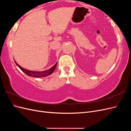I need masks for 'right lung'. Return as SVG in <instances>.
I'll return each instance as SVG.
<instances>
[{
    "mask_svg": "<svg viewBox=\"0 0 131 131\" xmlns=\"http://www.w3.org/2000/svg\"><path fill=\"white\" fill-rule=\"evenodd\" d=\"M15 62L16 63V65L19 67V68H20V69L22 71V72L26 73L27 75H28V76L33 77L35 78H41V77H45L46 76H48V75L51 74L53 72V71L54 70L55 68H56V67L57 66V63H56V64L52 67V68H50L49 70H46L45 71H43V72H34V71L28 70L23 68L22 67H21L20 66L18 65L15 61Z\"/></svg>",
    "mask_w": 131,
    "mask_h": 131,
    "instance_id": "right-lung-1",
    "label": "right lung"
}]
</instances>
